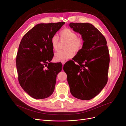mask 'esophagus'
<instances>
[{"instance_id": "esophagus-1", "label": "esophagus", "mask_w": 126, "mask_h": 126, "mask_svg": "<svg viewBox=\"0 0 126 126\" xmlns=\"http://www.w3.org/2000/svg\"><path fill=\"white\" fill-rule=\"evenodd\" d=\"M61 63H62V65H63L65 63V61H62L61 62Z\"/></svg>"}]
</instances>
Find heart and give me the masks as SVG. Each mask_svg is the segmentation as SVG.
Instances as JSON below:
<instances>
[{"mask_svg":"<svg viewBox=\"0 0 126 126\" xmlns=\"http://www.w3.org/2000/svg\"><path fill=\"white\" fill-rule=\"evenodd\" d=\"M60 35L61 40L67 41V42L64 45L65 50H59L55 53L54 56L55 61H64L73 57L74 52L78 53L82 49L84 46L83 39L78 37L77 33L74 31L65 28L60 32ZM51 43L53 50H57L59 46L58 37L56 35L53 36L51 39Z\"/></svg>","mask_w":126,"mask_h":126,"instance_id":"b5f03b06","label":"heart"}]
</instances>
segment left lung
I'll list each match as a JSON object with an SVG mask.
<instances>
[{
	"label": "left lung",
	"instance_id": "obj_1",
	"mask_svg": "<svg viewBox=\"0 0 126 126\" xmlns=\"http://www.w3.org/2000/svg\"><path fill=\"white\" fill-rule=\"evenodd\" d=\"M69 26L81 34L82 49L63 66L67 74L71 94L82 100L96 96L108 81L110 62L109 50L105 37L88 23H70ZM78 64H76L74 62Z\"/></svg>",
	"mask_w": 126,
	"mask_h": 126
}]
</instances>
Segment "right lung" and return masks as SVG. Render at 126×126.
I'll return each instance as SVG.
<instances>
[{
    "instance_id": "right-lung-1",
    "label": "right lung",
    "mask_w": 126,
    "mask_h": 126,
    "mask_svg": "<svg viewBox=\"0 0 126 126\" xmlns=\"http://www.w3.org/2000/svg\"><path fill=\"white\" fill-rule=\"evenodd\" d=\"M65 23L38 24L26 33L20 43L16 60L18 81L32 98H47L55 90L62 64L50 62L54 56L51 39Z\"/></svg>"
}]
</instances>
